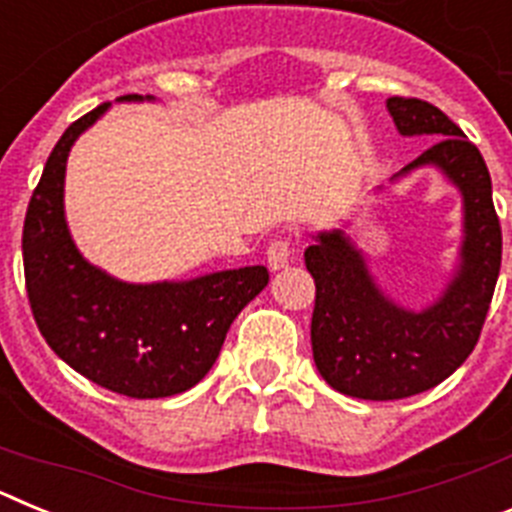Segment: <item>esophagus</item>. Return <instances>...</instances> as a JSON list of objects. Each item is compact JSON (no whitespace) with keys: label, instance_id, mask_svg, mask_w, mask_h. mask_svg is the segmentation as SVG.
Segmentation results:
<instances>
[{"label":"esophagus","instance_id":"obj_1","mask_svg":"<svg viewBox=\"0 0 512 512\" xmlns=\"http://www.w3.org/2000/svg\"><path fill=\"white\" fill-rule=\"evenodd\" d=\"M292 259V243L289 238H274L266 248V261H269L271 269H284Z\"/></svg>","mask_w":512,"mask_h":512}]
</instances>
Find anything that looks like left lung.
<instances>
[{"label": "left lung", "instance_id": "left-lung-1", "mask_svg": "<svg viewBox=\"0 0 512 512\" xmlns=\"http://www.w3.org/2000/svg\"><path fill=\"white\" fill-rule=\"evenodd\" d=\"M387 107L402 135L436 138L402 174L425 164L441 166L464 194L467 238L459 274L446 295L423 312L387 300L341 230L320 233L305 251L307 271L315 279L310 323L315 366L341 395L377 402L431 390L467 361L485 325L503 261V230L479 148L423 99L390 97Z\"/></svg>", "mask_w": 512, "mask_h": 512}]
</instances>
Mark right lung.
Wrapping results in <instances>:
<instances>
[{"mask_svg": "<svg viewBox=\"0 0 512 512\" xmlns=\"http://www.w3.org/2000/svg\"><path fill=\"white\" fill-rule=\"evenodd\" d=\"M107 107L71 122L45 161L22 225L25 289L40 336L74 372L117 395L156 400L210 372L230 323L269 284V271L246 266L143 287L81 259L63 217V174L74 140Z\"/></svg>", "mask_w": 512, "mask_h": 512, "instance_id": "1", "label": "right lung"}]
</instances>
